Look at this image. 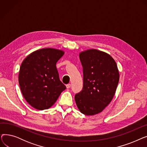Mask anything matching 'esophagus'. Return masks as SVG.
Segmentation results:
<instances>
[{"label":"esophagus","mask_w":147,"mask_h":147,"mask_svg":"<svg viewBox=\"0 0 147 147\" xmlns=\"http://www.w3.org/2000/svg\"><path fill=\"white\" fill-rule=\"evenodd\" d=\"M66 87H67V89L70 88H71V84H67V85H66Z\"/></svg>","instance_id":"esophagus-1"}]
</instances>
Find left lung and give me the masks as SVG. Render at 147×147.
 Returning a JSON list of instances; mask_svg holds the SVG:
<instances>
[{"instance_id":"left-lung-1","label":"left lung","mask_w":147,"mask_h":147,"mask_svg":"<svg viewBox=\"0 0 147 147\" xmlns=\"http://www.w3.org/2000/svg\"><path fill=\"white\" fill-rule=\"evenodd\" d=\"M83 67V86L75 95L80 111L87 115L101 112L114 96L119 73L115 61L109 54L96 49L80 53Z\"/></svg>"}]
</instances>
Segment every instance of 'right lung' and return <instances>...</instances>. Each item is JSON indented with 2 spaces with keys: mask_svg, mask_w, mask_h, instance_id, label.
Segmentation results:
<instances>
[{
  "mask_svg": "<svg viewBox=\"0 0 147 147\" xmlns=\"http://www.w3.org/2000/svg\"><path fill=\"white\" fill-rule=\"evenodd\" d=\"M64 52L53 48L36 51L21 65L18 81L26 101L38 110L48 109L66 89L59 78L57 62Z\"/></svg>",
  "mask_w": 147,
  "mask_h": 147,
  "instance_id": "1",
  "label": "right lung"
}]
</instances>
